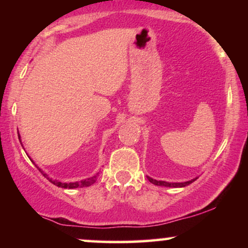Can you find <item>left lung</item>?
Returning <instances> with one entry per match:
<instances>
[{"instance_id": "obj_1", "label": "left lung", "mask_w": 248, "mask_h": 248, "mask_svg": "<svg viewBox=\"0 0 248 248\" xmlns=\"http://www.w3.org/2000/svg\"><path fill=\"white\" fill-rule=\"evenodd\" d=\"M150 183L155 184V186H169V187H182V186H186L189 184H191L195 179H191V181L184 182V183H169V182H164V181H156V179L148 177Z\"/></svg>"}]
</instances>
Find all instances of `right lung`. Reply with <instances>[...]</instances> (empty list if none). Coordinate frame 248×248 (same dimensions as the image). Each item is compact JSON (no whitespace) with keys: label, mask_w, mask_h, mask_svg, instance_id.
Here are the masks:
<instances>
[{"label":"right lung","mask_w":248,"mask_h":248,"mask_svg":"<svg viewBox=\"0 0 248 248\" xmlns=\"http://www.w3.org/2000/svg\"><path fill=\"white\" fill-rule=\"evenodd\" d=\"M18 139H19V135H18ZM38 170L43 173V176L44 177H46L51 183H53L55 186H59V187H64V189H75V187H85V186H90L91 184H93L95 182V179L98 178V173H96L95 176H93V177L91 178H87V179H84V181H80V182H73V183H62V182H58V181H52V179H50L47 177L46 173H44L42 171L41 169L38 168Z\"/></svg>","instance_id":"1"}]
</instances>
